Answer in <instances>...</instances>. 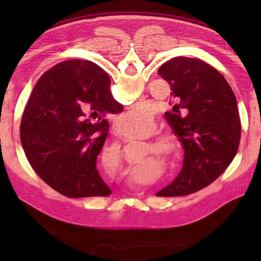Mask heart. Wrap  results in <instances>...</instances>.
<instances>
[{
	"mask_svg": "<svg viewBox=\"0 0 261 261\" xmlns=\"http://www.w3.org/2000/svg\"><path fill=\"white\" fill-rule=\"evenodd\" d=\"M151 117L152 113L144 106H139V107L121 115L117 118L116 126L118 131L123 135L136 134L134 137H131L130 140H147V144L145 145V156L148 155V153H151L149 152V149H151L153 154H155L156 156L165 161H174L178 159L180 151H182L178 139L168 132H159L154 135L153 134L156 132L158 125L154 118L149 123H148ZM112 152L114 154L112 161L113 170L123 171L124 166H123L121 158L120 146L114 145ZM160 169V163L155 160H149L136 166L134 171H132V175L141 180H146L148 179V171L156 174Z\"/></svg>",
	"mask_w": 261,
	"mask_h": 261,
	"instance_id": "heart-1",
	"label": "heart"
}]
</instances>
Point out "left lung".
Returning a JSON list of instances; mask_svg holds the SVG:
<instances>
[{
    "label": "left lung",
    "mask_w": 261,
    "mask_h": 261,
    "mask_svg": "<svg viewBox=\"0 0 261 261\" xmlns=\"http://www.w3.org/2000/svg\"><path fill=\"white\" fill-rule=\"evenodd\" d=\"M176 102L166 120L184 148L183 168L159 197L187 196L206 188L237 154L241 118L236 96L222 74L206 62L175 57L158 70Z\"/></svg>",
    "instance_id": "obj_1"
}]
</instances>
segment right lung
Wrapping results in <instances>:
<instances>
[{"label":"right lung","mask_w":261,"mask_h":261,"mask_svg":"<svg viewBox=\"0 0 261 261\" xmlns=\"http://www.w3.org/2000/svg\"><path fill=\"white\" fill-rule=\"evenodd\" d=\"M110 79L91 61L61 62L35 84L20 123V143L40 178L69 198L112 193L96 169L108 136V114L123 106Z\"/></svg>","instance_id":"add662e5"}]
</instances>
